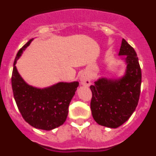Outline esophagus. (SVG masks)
<instances>
[{
	"label": "esophagus",
	"instance_id": "esophagus-1",
	"mask_svg": "<svg viewBox=\"0 0 156 156\" xmlns=\"http://www.w3.org/2000/svg\"><path fill=\"white\" fill-rule=\"evenodd\" d=\"M80 83L83 85V86H86L88 87L90 85V78L87 75L86 73H83L81 75L80 78Z\"/></svg>",
	"mask_w": 156,
	"mask_h": 156
}]
</instances>
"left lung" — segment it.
I'll return each mask as SVG.
<instances>
[{
  "label": "left lung",
  "instance_id": "left-lung-1",
  "mask_svg": "<svg viewBox=\"0 0 156 156\" xmlns=\"http://www.w3.org/2000/svg\"><path fill=\"white\" fill-rule=\"evenodd\" d=\"M119 55H126L125 74L119 79L100 78L90 87V109L101 126L117 128L131 116L138 104L141 70L134 49L122 39Z\"/></svg>",
  "mask_w": 156,
  "mask_h": 156
}]
</instances>
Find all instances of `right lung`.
I'll return each instance as SVG.
<instances>
[{
	"mask_svg": "<svg viewBox=\"0 0 156 156\" xmlns=\"http://www.w3.org/2000/svg\"><path fill=\"white\" fill-rule=\"evenodd\" d=\"M33 40H30L19 51L14 62L12 76L14 98L26 122L37 129L51 130L66 120L69 105L79 83L59 82L42 89L26 83L19 75L16 64Z\"/></svg>",
	"mask_w": 156,
	"mask_h": 156,
	"instance_id": "1",
	"label": "right lung"
}]
</instances>
